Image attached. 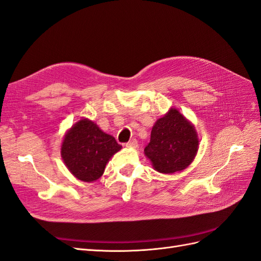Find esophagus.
Wrapping results in <instances>:
<instances>
[{
  "label": "esophagus",
  "mask_w": 261,
  "mask_h": 261,
  "mask_svg": "<svg viewBox=\"0 0 261 261\" xmlns=\"http://www.w3.org/2000/svg\"><path fill=\"white\" fill-rule=\"evenodd\" d=\"M126 146L132 147V148H136V147H138V141L136 139H132L130 142L126 143Z\"/></svg>",
  "instance_id": "esophagus-1"
}]
</instances>
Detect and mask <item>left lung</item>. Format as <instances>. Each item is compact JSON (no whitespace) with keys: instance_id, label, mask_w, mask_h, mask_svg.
Returning <instances> with one entry per match:
<instances>
[{"instance_id":"8db88e82","label":"left lung","mask_w":261,"mask_h":261,"mask_svg":"<svg viewBox=\"0 0 261 261\" xmlns=\"http://www.w3.org/2000/svg\"><path fill=\"white\" fill-rule=\"evenodd\" d=\"M199 148L198 133L179 110L170 108L154 123L144 154L156 172H182L195 160Z\"/></svg>"}]
</instances>
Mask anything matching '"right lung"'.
<instances>
[{"label":"right lung","instance_id":"1","mask_svg":"<svg viewBox=\"0 0 261 261\" xmlns=\"http://www.w3.org/2000/svg\"><path fill=\"white\" fill-rule=\"evenodd\" d=\"M121 147L113 136L103 132L92 120L83 118L64 135L61 158L74 177L92 182L102 176L111 156Z\"/></svg>","mask_w":261,"mask_h":261}]
</instances>
